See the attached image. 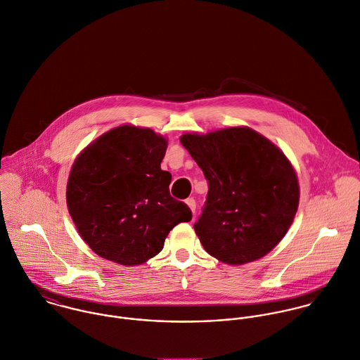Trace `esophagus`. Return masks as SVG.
<instances>
[{"mask_svg": "<svg viewBox=\"0 0 360 360\" xmlns=\"http://www.w3.org/2000/svg\"><path fill=\"white\" fill-rule=\"evenodd\" d=\"M186 205L189 206V209H191V210H192V213L195 214V212H196V202H195V199H193V198L186 199Z\"/></svg>", "mask_w": 360, "mask_h": 360, "instance_id": "34e87169", "label": "esophagus"}]
</instances>
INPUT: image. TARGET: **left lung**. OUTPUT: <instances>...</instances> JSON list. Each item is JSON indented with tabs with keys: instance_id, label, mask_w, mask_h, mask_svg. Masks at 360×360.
I'll return each mask as SVG.
<instances>
[{
	"instance_id": "left-lung-1",
	"label": "left lung",
	"mask_w": 360,
	"mask_h": 360,
	"mask_svg": "<svg viewBox=\"0 0 360 360\" xmlns=\"http://www.w3.org/2000/svg\"><path fill=\"white\" fill-rule=\"evenodd\" d=\"M209 192L193 228L209 255L228 264L266 256L287 233L299 203L284 153L249 128L184 135Z\"/></svg>"
}]
</instances>
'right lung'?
I'll list each match as a JSON object with an SVG mask.
<instances>
[{"instance_id": "add662e5", "label": "right lung", "mask_w": 360, "mask_h": 360, "mask_svg": "<svg viewBox=\"0 0 360 360\" xmlns=\"http://www.w3.org/2000/svg\"><path fill=\"white\" fill-rule=\"evenodd\" d=\"M167 141L151 129L118 127L86 147L73 162L67 203L83 240L98 256L122 266L158 255L169 231L192 219L169 195L161 169Z\"/></svg>"}]
</instances>
